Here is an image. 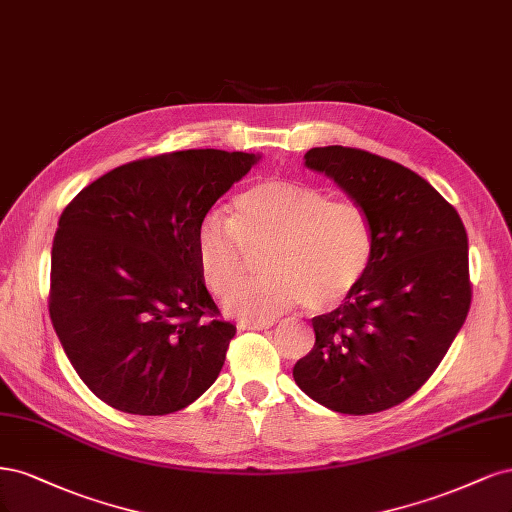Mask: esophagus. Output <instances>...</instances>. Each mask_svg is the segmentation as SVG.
Wrapping results in <instances>:
<instances>
[{"instance_id":"obj_1","label":"esophagus","mask_w":512,"mask_h":512,"mask_svg":"<svg viewBox=\"0 0 512 512\" xmlns=\"http://www.w3.org/2000/svg\"><path fill=\"white\" fill-rule=\"evenodd\" d=\"M238 327H240V329H268V327H272V323H270V321L242 319V321H238Z\"/></svg>"}]
</instances>
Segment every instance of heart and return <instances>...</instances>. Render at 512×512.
Wrapping results in <instances>:
<instances>
[{
	"label": "heart",
	"instance_id": "heart-1",
	"mask_svg": "<svg viewBox=\"0 0 512 512\" xmlns=\"http://www.w3.org/2000/svg\"><path fill=\"white\" fill-rule=\"evenodd\" d=\"M263 248V277L237 286L246 252ZM193 253L206 287L227 293L232 315L270 319L295 304L327 310L364 280L374 255L368 212L351 200H329L308 183L261 180L232 200L229 217L210 212L197 225Z\"/></svg>",
	"mask_w": 512,
	"mask_h": 512
}]
</instances>
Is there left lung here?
I'll return each instance as SVG.
<instances>
[{
	"mask_svg": "<svg viewBox=\"0 0 512 512\" xmlns=\"http://www.w3.org/2000/svg\"><path fill=\"white\" fill-rule=\"evenodd\" d=\"M304 159L368 212L374 255L349 298L312 319L317 340L293 378L329 410L372 415L408 400L466 321V227L425 178L391 159L346 146Z\"/></svg>",
	"mask_w": 512,
	"mask_h": 512,
	"instance_id": "8db88e82",
	"label": "left lung"
}]
</instances>
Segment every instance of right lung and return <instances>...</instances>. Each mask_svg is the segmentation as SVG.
I'll use <instances>...</instances> for the list:
<instances>
[{"mask_svg":"<svg viewBox=\"0 0 512 512\" xmlns=\"http://www.w3.org/2000/svg\"><path fill=\"white\" fill-rule=\"evenodd\" d=\"M261 159L191 148L93 180L65 206L48 312L78 376L129 415H170L217 381L236 327L197 270V225Z\"/></svg>","mask_w":512,"mask_h":512,"instance_id":"add662e5","label":"right lung"}]
</instances>
